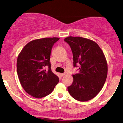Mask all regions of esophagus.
<instances>
[{
    "label": "esophagus",
    "instance_id": "obj_1",
    "mask_svg": "<svg viewBox=\"0 0 123 123\" xmlns=\"http://www.w3.org/2000/svg\"><path fill=\"white\" fill-rule=\"evenodd\" d=\"M60 75H61V76H64L65 75H66V74H61Z\"/></svg>",
    "mask_w": 123,
    "mask_h": 123
}]
</instances>
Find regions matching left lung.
<instances>
[{
    "mask_svg": "<svg viewBox=\"0 0 123 123\" xmlns=\"http://www.w3.org/2000/svg\"><path fill=\"white\" fill-rule=\"evenodd\" d=\"M64 41L72 49L74 66L79 65L68 87L69 93L80 102L91 100L102 90L107 78V63L103 51L96 42L83 37L70 36Z\"/></svg>",
    "mask_w": 123,
    "mask_h": 123,
    "instance_id": "left-lung-1",
    "label": "left lung"
}]
</instances>
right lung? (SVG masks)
Here are the masks:
<instances>
[{"label": "right lung", "instance_id": "add662e5", "mask_svg": "<svg viewBox=\"0 0 123 123\" xmlns=\"http://www.w3.org/2000/svg\"><path fill=\"white\" fill-rule=\"evenodd\" d=\"M59 38H44L31 41L18 55L17 72L23 88L30 95L41 98L51 93L59 82L51 71L50 55ZM49 67L47 71L45 70Z\"/></svg>", "mask_w": 123, "mask_h": 123}]
</instances>
